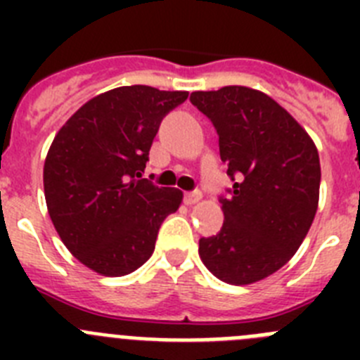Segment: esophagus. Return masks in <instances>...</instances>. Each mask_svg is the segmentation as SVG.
<instances>
[{
    "instance_id": "obj_1",
    "label": "esophagus",
    "mask_w": 360,
    "mask_h": 360,
    "mask_svg": "<svg viewBox=\"0 0 360 360\" xmlns=\"http://www.w3.org/2000/svg\"><path fill=\"white\" fill-rule=\"evenodd\" d=\"M200 198H202V193H200V191H189V193L184 195V202H186L187 205H193V203L198 202Z\"/></svg>"
}]
</instances>
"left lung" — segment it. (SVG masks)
<instances>
[{"instance_id":"1","label":"left lung","mask_w":360,"mask_h":360,"mask_svg":"<svg viewBox=\"0 0 360 360\" xmlns=\"http://www.w3.org/2000/svg\"><path fill=\"white\" fill-rule=\"evenodd\" d=\"M191 103L218 133L232 187L219 196L224 225L200 238L203 265L231 285L274 274L308 234L319 203L316 144L274 98L245 86L195 91Z\"/></svg>"}]
</instances>
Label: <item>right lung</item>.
Listing matches in <instances>:
<instances>
[{
  "instance_id": "obj_1",
  "label": "right lung",
  "mask_w": 360,
  "mask_h": 360,
  "mask_svg": "<svg viewBox=\"0 0 360 360\" xmlns=\"http://www.w3.org/2000/svg\"><path fill=\"white\" fill-rule=\"evenodd\" d=\"M187 91L122 86L79 108L59 129L43 171L53 227L82 265L126 276L155 250L182 191L142 178L160 122Z\"/></svg>"
}]
</instances>
